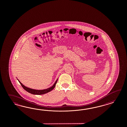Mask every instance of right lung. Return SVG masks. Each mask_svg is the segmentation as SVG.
Wrapping results in <instances>:
<instances>
[{"label": "right lung", "mask_w": 127, "mask_h": 127, "mask_svg": "<svg viewBox=\"0 0 127 127\" xmlns=\"http://www.w3.org/2000/svg\"><path fill=\"white\" fill-rule=\"evenodd\" d=\"M18 80L19 81V82L20 83V85H21V86L23 87V89H24L26 91H27L28 92L31 93L32 94H33V95H44L45 94H46L47 93L51 91H52L55 88L56 84L57 83V82L58 81V79L55 82L54 84L53 85V86H52L51 87H50L49 88L45 89H43V90H36V89H30V88H27V87L25 86L24 85L22 84L21 83V82L18 79Z\"/></svg>", "instance_id": "1"}]
</instances>
